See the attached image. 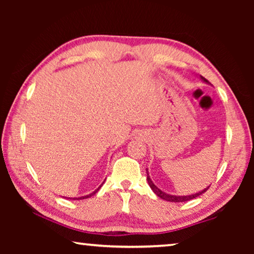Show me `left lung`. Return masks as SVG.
Here are the masks:
<instances>
[{"label": "left lung", "instance_id": "1", "mask_svg": "<svg viewBox=\"0 0 254 254\" xmlns=\"http://www.w3.org/2000/svg\"><path fill=\"white\" fill-rule=\"evenodd\" d=\"M200 77H201V76H200ZM201 79H203L204 81H208L207 79L204 78V77H201ZM147 180H148L149 186L151 187L153 192H154V194H156L158 197H160V198L165 199V200H167V201H174V203H180V201H187V200L194 199V198H196V197H198L199 195L203 194V192H205V191L207 190V189L209 188V187L205 188L204 190H201V191H199V192H196V194H194V195H189V196H174V195H169V194H166V192H163L162 190H160V189H159V188L156 186V185H154V184L152 183V180L150 179V177H149L148 169H147Z\"/></svg>", "mask_w": 254, "mask_h": 254}]
</instances>
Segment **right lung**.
Segmentation results:
<instances>
[{"mask_svg":"<svg viewBox=\"0 0 254 254\" xmlns=\"http://www.w3.org/2000/svg\"><path fill=\"white\" fill-rule=\"evenodd\" d=\"M100 188H101V187H100ZM100 188H97L95 191H94V192H92V194H89V195H87V196H83V197H79V198H78V199H85V198H88V197H91V196H93L94 194H96V192L98 191V189H100Z\"/></svg>","mask_w":254,"mask_h":254,"instance_id":"obj_1","label":"right lung"}]
</instances>
